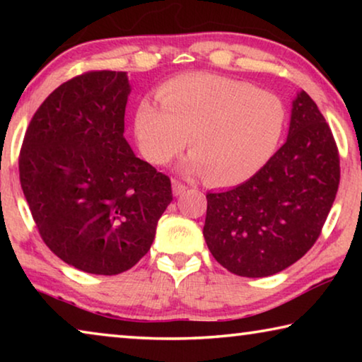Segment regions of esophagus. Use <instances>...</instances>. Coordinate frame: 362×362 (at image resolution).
Listing matches in <instances>:
<instances>
[{"mask_svg": "<svg viewBox=\"0 0 362 362\" xmlns=\"http://www.w3.org/2000/svg\"><path fill=\"white\" fill-rule=\"evenodd\" d=\"M187 188H188V187L185 185V183H182V182H179V180H174V182H173V193H174L175 196H180V194L185 193Z\"/></svg>", "mask_w": 362, "mask_h": 362, "instance_id": "1", "label": "esophagus"}]
</instances>
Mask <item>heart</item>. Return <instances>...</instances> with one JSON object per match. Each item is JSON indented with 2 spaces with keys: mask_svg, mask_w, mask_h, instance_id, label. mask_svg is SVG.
I'll return each mask as SVG.
<instances>
[{
  "mask_svg": "<svg viewBox=\"0 0 362 362\" xmlns=\"http://www.w3.org/2000/svg\"><path fill=\"white\" fill-rule=\"evenodd\" d=\"M156 100H140L134 129L139 148L163 166L187 144L188 173L212 185H236L267 166L284 136L287 108L279 95L238 79L192 73L169 79Z\"/></svg>",
  "mask_w": 362,
  "mask_h": 362,
  "instance_id": "b5f03b06",
  "label": "heart"
}]
</instances>
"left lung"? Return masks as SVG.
I'll return each mask as SVG.
<instances>
[{
    "label": "left lung",
    "instance_id": "obj_1",
    "mask_svg": "<svg viewBox=\"0 0 362 362\" xmlns=\"http://www.w3.org/2000/svg\"><path fill=\"white\" fill-rule=\"evenodd\" d=\"M340 182L329 124L300 90L289 134L260 173L226 192L207 193L204 240L228 272L272 276L308 252L321 235Z\"/></svg>",
    "mask_w": 362,
    "mask_h": 362
}]
</instances>
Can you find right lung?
<instances>
[{
	"mask_svg": "<svg viewBox=\"0 0 362 362\" xmlns=\"http://www.w3.org/2000/svg\"><path fill=\"white\" fill-rule=\"evenodd\" d=\"M126 71H88L60 84L36 110L19 173L46 246L93 274H119L148 252L173 201L168 175L124 139Z\"/></svg>",
	"mask_w": 362,
	"mask_h": 362,
	"instance_id": "add662e5",
	"label": "right lung"
}]
</instances>
